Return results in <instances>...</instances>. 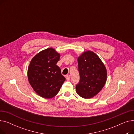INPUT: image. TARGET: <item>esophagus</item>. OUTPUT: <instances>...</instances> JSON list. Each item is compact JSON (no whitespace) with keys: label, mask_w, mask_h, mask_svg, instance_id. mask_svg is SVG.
Segmentation results:
<instances>
[{"label":"esophagus","mask_w":134,"mask_h":134,"mask_svg":"<svg viewBox=\"0 0 134 134\" xmlns=\"http://www.w3.org/2000/svg\"><path fill=\"white\" fill-rule=\"evenodd\" d=\"M70 78H71V76H70V75H66V80H67V81L69 80H70Z\"/></svg>","instance_id":"obj_1"}]
</instances>
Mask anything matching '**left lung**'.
<instances>
[{"mask_svg": "<svg viewBox=\"0 0 134 134\" xmlns=\"http://www.w3.org/2000/svg\"><path fill=\"white\" fill-rule=\"evenodd\" d=\"M80 80L76 91L83 98H91L99 93L107 81V72L98 56L91 51L83 53L78 59Z\"/></svg>", "mask_w": 134, "mask_h": 134, "instance_id": "obj_1", "label": "left lung"}]
</instances>
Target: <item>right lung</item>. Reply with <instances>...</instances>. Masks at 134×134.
I'll return each instance as SVG.
<instances>
[{"label": "right lung", "mask_w": 134, "mask_h": 134, "mask_svg": "<svg viewBox=\"0 0 134 134\" xmlns=\"http://www.w3.org/2000/svg\"><path fill=\"white\" fill-rule=\"evenodd\" d=\"M60 55L48 48L35 55L27 70V77L34 90L40 96L49 99L58 93L66 80L56 65Z\"/></svg>", "instance_id": "add662e5"}]
</instances>
